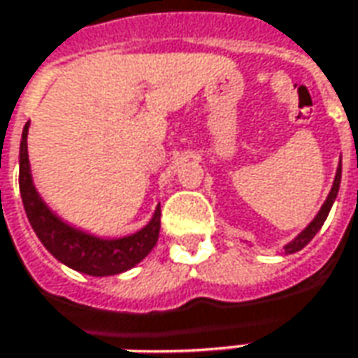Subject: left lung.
Returning a JSON list of instances; mask_svg holds the SVG:
<instances>
[{
  "label": "left lung",
  "mask_w": 358,
  "mask_h": 358,
  "mask_svg": "<svg viewBox=\"0 0 358 358\" xmlns=\"http://www.w3.org/2000/svg\"><path fill=\"white\" fill-rule=\"evenodd\" d=\"M339 185H341V162H339L337 173H335V181H333V187H331L329 195H327V199H325L323 207L319 208V213L315 215V218H313L308 227H306V229L297 234L294 241L285 244L284 246L285 254H294V252H299L301 248H303V246H308L309 242H311V238L317 234L319 229L323 227V222H325L327 215H329V210H331V207H333V203H335V199H337V193H339Z\"/></svg>",
  "instance_id": "left-lung-1"
}]
</instances>
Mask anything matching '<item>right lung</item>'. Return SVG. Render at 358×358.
<instances>
[{"instance_id": "1", "label": "right lung", "mask_w": 358, "mask_h": 358, "mask_svg": "<svg viewBox=\"0 0 358 358\" xmlns=\"http://www.w3.org/2000/svg\"><path fill=\"white\" fill-rule=\"evenodd\" d=\"M29 122L21 134L19 145V191L29 222L43 246L64 266L88 275L122 274L140 264L157 244L162 227V208L157 205L151 220L138 232L122 238H100L74 229L57 217L41 199L31 177L27 153Z\"/></svg>"}]
</instances>
